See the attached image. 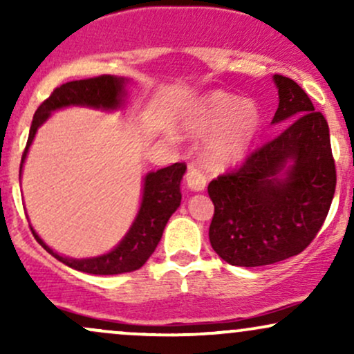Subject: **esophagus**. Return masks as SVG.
I'll use <instances>...</instances> for the list:
<instances>
[{
	"label": "esophagus",
	"mask_w": 354,
	"mask_h": 354,
	"mask_svg": "<svg viewBox=\"0 0 354 354\" xmlns=\"http://www.w3.org/2000/svg\"><path fill=\"white\" fill-rule=\"evenodd\" d=\"M186 185L189 186V189L193 191H203L206 186V176L200 171L194 163H188V169H186Z\"/></svg>",
	"instance_id": "obj_1"
}]
</instances>
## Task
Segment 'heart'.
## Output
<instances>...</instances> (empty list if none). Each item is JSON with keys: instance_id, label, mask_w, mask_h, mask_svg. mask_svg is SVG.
I'll return each mask as SVG.
<instances>
[{"instance_id": "1", "label": "heart", "mask_w": 354, "mask_h": 354, "mask_svg": "<svg viewBox=\"0 0 354 354\" xmlns=\"http://www.w3.org/2000/svg\"><path fill=\"white\" fill-rule=\"evenodd\" d=\"M258 123L259 115L253 103L238 101L225 93H214L206 100L193 129L196 133H211L221 128L208 145L206 158L213 166L223 168L243 156Z\"/></svg>"}]
</instances>
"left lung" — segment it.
Here are the masks:
<instances>
[{"label":"left lung","mask_w":354,"mask_h":354,"mask_svg":"<svg viewBox=\"0 0 354 354\" xmlns=\"http://www.w3.org/2000/svg\"><path fill=\"white\" fill-rule=\"evenodd\" d=\"M274 83L279 104L273 123L286 124L284 129L208 185L214 205L209 243L233 266H266L301 253L318 234L335 196L326 118L293 80L274 75ZM288 159L295 163L279 180Z\"/></svg>","instance_id":"left-lung-1"}]
</instances>
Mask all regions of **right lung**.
<instances>
[{"label": "right lung", "instance_id": "right-lung-1", "mask_svg": "<svg viewBox=\"0 0 354 354\" xmlns=\"http://www.w3.org/2000/svg\"><path fill=\"white\" fill-rule=\"evenodd\" d=\"M124 78H116L111 75H101L95 78L76 80L63 83L61 86L53 89V93L39 104L33 116V123L30 128L26 148L21 156V173L23 161L26 158L28 148L36 135V129L46 121L51 111L68 106V104H86L93 108H118L123 100ZM186 165L174 163L168 168L158 169L156 173H149L145 178L143 201H141L140 213L133 223L123 241L118 245L111 253L89 259H70L56 254L51 248H48L39 239L38 234L33 236L48 253L59 259L73 270L83 271L89 274H121L129 271L140 270L148 261L149 256L156 250L158 243L163 236V230L168 219L178 206L181 205L180 183L185 174Z\"/></svg>", "mask_w": 354, "mask_h": 354}]
</instances>
